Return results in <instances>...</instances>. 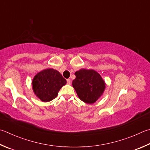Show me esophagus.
Wrapping results in <instances>:
<instances>
[{"label": "esophagus", "instance_id": "34e87169", "mask_svg": "<svg viewBox=\"0 0 150 150\" xmlns=\"http://www.w3.org/2000/svg\"><path fill=\"white\" fill-rule=\"evenodd\" d=\"M67 81L68 84H70V83H71V80H70V79H67Z\"/></svg>", "mask_w": 150, "mask_h": 150}]
</instances>
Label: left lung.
Instances as JSON below:
<instances>
[{
	"label": "left lung",
	"instance_id": "obj_1",
	"mask_svg": "<svg viewBox=\"0 0 150 150\" xmlns=\"http://www.w3.org/2000/svg\"><path fill=\"white\" fill-rule=\"evenodd\" d=\"M75 76L72 86L78 97L86 103H94L105 89V83L100 75L93 70L81 69L75 72Z\"/></svg>",
	"mask_w": 150,
	"mask_h": 150
}]
</instances>
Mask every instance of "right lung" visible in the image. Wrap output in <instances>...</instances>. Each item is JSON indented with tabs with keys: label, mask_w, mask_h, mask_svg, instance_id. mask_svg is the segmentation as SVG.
<instances>
[{
	"label": "right lung",
	"mask_w": 150,
	"mask_h": 150,
	"mask_svg": "<svg viewBox=\"0 0 150 150\" xmlns=\"http://www.w3.org/2000/svg\"><path fill=\"white\" fill-rule=\"evenodd\" d=\"M67 83V80L57 70L48 69L36 74L33 80L35 95L43 102H48L57 97L59 91Z\"/></svg>",
	"instance_id": "right-lung-1"
}]
</instances>
